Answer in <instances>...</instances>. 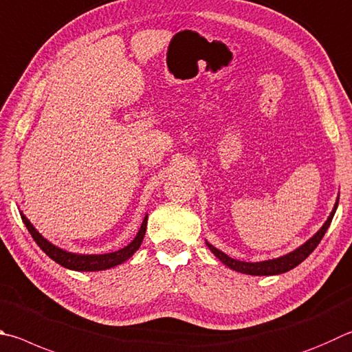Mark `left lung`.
Segmentation results:
<instances>
[{"instance_id":"1","label":"left lung","mask_w":352,"mask_h":352,"mask_svg":"<svg viewBox=\"0 0 352 352\" xmlns=\"http://www.w3.org/2000/svg\"><path fill=\"white\" fill-rule=\"evenodd\" d=\"M337 206H338V198L334 204V209H332V212L328 217V220L324 221V225L318 229V231L312 235L308 241L303 243V245L297 248L296 251L283 255V257L249 263V261H240V260L231 258L229 255L219 251V249L214 248L208 241H206V245L210 251H212L215 257L221 261V263H225L228 267H231V270H234V271L241 272V274H249V276H277V274L287 272V271H291L292 267L298 266L312 251H314V249L318 246V243L322 241L324 232L328 231V228L332 221V217H334V214H336Z\"/></svg>"}]
</instances>
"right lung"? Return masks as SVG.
<instances>
[{"label": "right lung", "mask_w": 352, "mask_h": 352, "mask_svg": "<svg viewBox=\"0 0 352 352\" xmlns=\"http://www.w3.org/2000/svg\"><path fill=\"white\" fill-rule=\"evenodd\" d=\"M21 219L24 221L25 228L30 232L32 239L35 240V243L40 246L46 255H49L50 258L56 263L67 267V270L72 271H104L109 270V267H113L117 265H121L123 261H126L127 258H131L133 254L138 251L140 245L144 239L146 234V225H148V215L144 217V220L142 223V228H140L138 234L135 235L129 245L124 246L123 249H118L115 252H109V254H91V255H85V254H74V252H67L65 249H61L58 246L52 245V243L47 241L43 235L36 231L34 228V225L25 219V215L21 214Z\"/></svg>", "instance_id": "right-lung-1"}]
</instances>
